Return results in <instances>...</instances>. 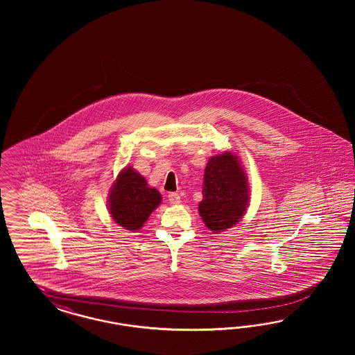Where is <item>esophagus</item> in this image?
I'll return each mask as SVG.
<instances>
[{"mask_svg": "<svg viewBox=\"0 0 355 355\" xmlns=\"http://www.w3.org/2000/svg\"><path fill=\"white\" fill-rule=\"evenodd\" d=\"M168 199L172 205H180L181 203V196L178 193H171L168 195Z\"/></svg>", "mask_w": 355, "mask_h": 355, "instance_id": "esophagus-1", "label": "esophagus"}]
</instances>
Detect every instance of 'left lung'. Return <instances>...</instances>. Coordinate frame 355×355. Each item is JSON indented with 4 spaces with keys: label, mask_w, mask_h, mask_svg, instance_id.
Here are the masks:
<instances>
[{
    "label": "left lung",
    "mask_w": 355,
    "mask_h": 355,
    "mask_svg": "<svg viewBox=\"0 0 355 355\" xmlns=\"http://www.w3.org/2000/svg\"><path fill=\"white\" fill-rule=\"evenodd\" d=\"M246 173L232 152L212 156L205 169L203 200L199 215L214 233L236 225L246 214L248 200Z\"/></svg>",
    "instance_id": "1"
}]
</instances>
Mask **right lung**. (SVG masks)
Returning <instances> with one entry per match:
<instances>
[{
    "mask_svg": "<svg viewBox=\"0 0 355 355\" xmlns=\"http://www.w3.org/2000/svg\"><path fill=\"white\" fill-rule=\"evenodd\" d=\"M160 203V193L150 187L144 177L135 169L126 166L110 187L107 209L119 226L134 232L144 225Z\"/></svg>",
    "mask_w": 355,
    "mask_h": 355,
    "instance_id": "obj_1",
    "label": "right lung"
}]
</instances>
